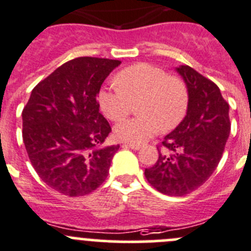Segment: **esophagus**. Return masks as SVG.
<instances>
[{
  "label": "esophagus",
  "instance_id": "obj_1",
  "mask_svg": "<svg viewBox=\"0 0 251 251\" xmlns=\"http://www.w3.org/2000/svg\"><path fill=\"white\" fill-rule=\"evenodd\" d=\"M124 146H125V147H128V148H131V150H140L141 147H142V146L141 145H138V143H124Z\"/></svg>",
  "mask_w": 251,
  "mask_h": 251
}]
</instances>
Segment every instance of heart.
I'll return each mask as SVG.
<instances>
[{"label":"heart","instance_id":"b5f03b06","mask_svg":"<svg viewBox=\"0 0 251 251\" xmlns=\"http://www.w3.org/2000/svg\"><path fill=\"white\" fill-rule=\"evenodd\" d=\"M115 86L98 93L101 111L113 121L125 118L131 103L140 100V116L126 119L115 127L116 137L140 143L162 128L170 131L185 118L189 109V88L184 79L168 76L164 70L150 64H136L121 70L114 77Z\"/></svg>","mask_w":251,"mask_h":251}]
</instances>
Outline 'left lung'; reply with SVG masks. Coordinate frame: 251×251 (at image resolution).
Instances as JSON below:
<instances>
[{"label":"left lung","instance_id":"left-lung-1","mask_svg":"<svg viewBox=\"0 0 251 251\" xmlns=\"http://www.w3.org/2000/svg\"><path fill=\"white\" fill-rule=\"evenodd\" d=\"M176 71L189 88V109L158 145L155 164L145 169L147 181L169 196H184L205 184L222 158L230 132L229 104L217 84L190 66Z\"/></svg>","mask_w":251,"mask_h":251}]
</instances>
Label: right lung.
<instances>
[{"instance_id": "right-lung-1", "label": "right lung", "mask_w": 251, "mask_h": 251, "mask_svg": "<svg viewBox=\"0 0 251 251\" xmlns=\"http://www.w3.org/2000/svg\"><path fill=\"white\" fill-rule=\"evenodd\" d=\"M119 60L77 57L65 62L31 91L24 106L23 142L36 174L70 198L98 189L120 146L101 147L110 133L97 100Z\"/></svg>"}]
</instances>
